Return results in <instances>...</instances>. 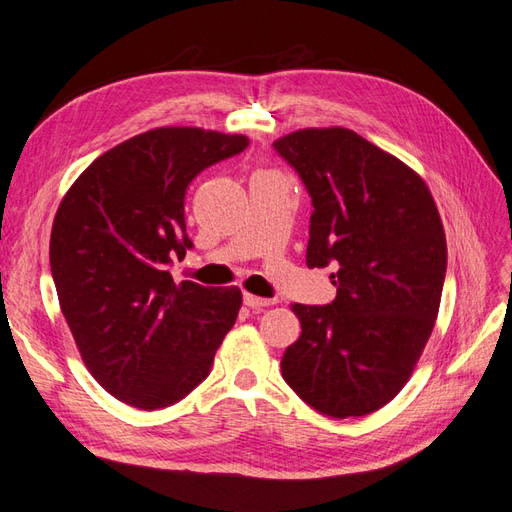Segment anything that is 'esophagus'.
<instances>
[{"label":"esophagus","mask_w":512,"mask_h":512,"mask_svg":"<svg viewBox=\"0 0 512 512\" xmlns=\"http://www.w3.org/2000/svg\"><path fill=\"white\" fill-rule=\"evenodd\" d=\"M243 304L249 308H267L276 304V299H265V297H256L252 293H245L243 295Z\"/></svg>","instance_id":"obj_1"}]
</instances>
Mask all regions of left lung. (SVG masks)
I'll list each match as a JSON object with an SVG mask.
<instances>
[{"label":"left lung","mask_w":512,"mask_h":512,"mask_svg":"<svg viewBox=\"0 0 512 512\" xmlns=\"http://www.w3.org/2000/svg\"><path fill=\"white\" fill-rule=\"evenodd\" d=\"M273 149L313 202L306 265L336 269L332 304L293 306L302 334L282 378L321 415H369L402 391L439 315V210L413 169L352 130H297Z\"/></svg>","instance_id":"1"}]
</instances>
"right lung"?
I'll list each match as a JSON object with an SVG mask.
<instances>
[{
	"label": "right lung",
	"instance_id": "right-lung-1",
	"mask_svg": "<svg viewBox=\"0 0 512 512\" xmlns=\"http://www.w3.org/2000/svg\"><path fill=\"white\" fill-rule=\"evenodd\" d=\"M243 134L158 128L119 143L73 182L49 241L58 302L104 389L141 410L180 402L206 380L241 291L176 282L193 243L184 199L206 167L241 154Z\"/></svg>",
	"mask_w": 512,
	"mask_h": 512
}]
</instances>
